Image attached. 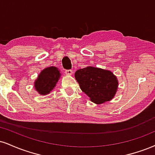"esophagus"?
<instances>
[{
	"label": "esophagus",
	"mask_w": 155,
	"mask_h": 155,
	"mask_svg": "<svg viewBox=\"0 0 155 155\" xmlns=\"http://www.w3.org/2000/svg\"><path fill=\"white\" fill-rule=\"evenodd\" d=\"M65 73H66V75H72L73 71L72 70H66L65 71Z\"/></svg>",
	"instance_id": "obj_1"
}]
</instances>
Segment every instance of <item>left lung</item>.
Wrapping results in <instances>:
<instances>
[{
	"mask_svg": "<svg viewBox=\"0 0 155 155\" xmlns=\"http://www.w3.org/2000/svg\"><path fill=\"white\" fill-rule=\"evenodd\" d=\"M75 78L81 90L96 104L111 100L118 89L117 77L110 71L88 66L76 71Z\"/></svg>",
	"mask_w": 155,
	"mask_h": 155,
	"instance_id": "obj_1",
	"label": "left lung"
}]
</instances>
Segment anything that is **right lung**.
I'll return each mask as SVG.
<instances>
[{"label":"right lung","instance_id":"1","mask_svg":"<svg viewBox=\"0 0 155 155\" xmlns=\"http://www.w3.org/2000/svg\"><path fill=\"white\" fill-rule=\"evenodd\" d=\"M61 76L60 71L56 67L50 66L40 72L35 81V89L39 94L46 95L53 89Z\"/></svg>","mask_w":155,"mask_h":155}]
</instances>
